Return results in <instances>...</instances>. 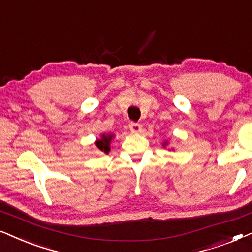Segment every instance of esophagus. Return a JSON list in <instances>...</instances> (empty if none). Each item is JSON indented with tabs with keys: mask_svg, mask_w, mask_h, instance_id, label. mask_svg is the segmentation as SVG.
I'll return each mask as SVG.
<instances>
[{
	"mask_svg": "<svg viewBox=\"0 0 252 252\" xmlns=\"http://www.w3.org/2000/svg\"><path fill=\"white\" fill-rule=\"evenodd\" d=\"M129 128L131 130V132L138 133L142 131V126L139 123H135V122H130L129 123Z\"/></svg>",
	"mask_w": 252,
	"mask_h": 252,
	"instance_id": "esophagus-1",
	"label": "esophagus"
}]
</instances>
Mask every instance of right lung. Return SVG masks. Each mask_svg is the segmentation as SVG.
I'll return each instance as SVG.
<instances>
[{
  "mask_svg": "<svg viewBox=\"0 0 252 252\" xmlns=\"http://www.w3.org/2000/svg\"><path fill=\"white\" fill-rule=\"evenodd\" d=\"M112 138H113L112 135H107V136L102 135L101 139H99L98 142L95 143L96 146H98V149H99L100 151H102V152L108 153L109 150H110L109 144H110V140H112Z\"/></svg>",
  "mask_w": 252,
  "mask_h": 252,
  "instance_id": "right-lung-1",
  "label": "right lung"
}]
</instances>
